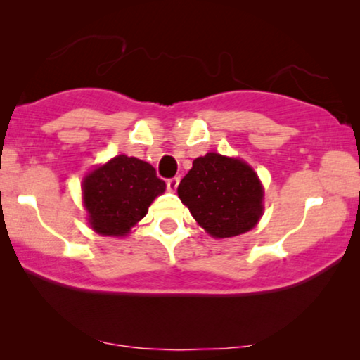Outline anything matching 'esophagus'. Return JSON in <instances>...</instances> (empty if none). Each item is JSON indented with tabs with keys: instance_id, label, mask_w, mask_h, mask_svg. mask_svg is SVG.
<instances>
[{
	"instance_id": "34e87169",
	"label": "esophagus",
	"mask_w": 360,
	"mask_h": 360,
	"mask_svg": "<svg viewBox=\"0 0 360 360\" xmlns=\"http://www.w3.org/2000/svg\"><path fill=\"white\" fill-rule=\"evenodd\" d=\"M179 184H180V179L179 176H175V179H170L169 181H167V188H169L170 191H175Z\"/></svg>"
}]
</instances>
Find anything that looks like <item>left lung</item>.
Wrapping results in <instances>:
<instances>
[{"mask_svg":"<svg viewBox=\"0 0 360 360\" xmlns=\"http://www.w3.org/2000/svg\"><path fill=\"white\" fill-rule=\"evenodd\" d=\"M176 191L196 223L218 239L248 233L264 211V188L252 167L216 152L195 159Z\"/></svg>","mask_w":360,"mask_h":360,"instance_id":"1","label":"left lung"}]
</instances>
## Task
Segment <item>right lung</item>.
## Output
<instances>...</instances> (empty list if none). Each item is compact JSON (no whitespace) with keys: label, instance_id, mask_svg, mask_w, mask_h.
<instances>
[{"label":"right lung","instance_id":"1","mask_svg":"<svg viewBox=\"0 0 360 360\" xmlns=\"http://www.w3.org/2000/svg\"><path fill=\"white\" fill-rule=\"evenodd\" d=\"M83 203L91 229L101 236H126L149 211L165 181L136 157L116 155L83 179Z\"/></svg>","mask_w":360,"mask_h":360}]
</instances>
